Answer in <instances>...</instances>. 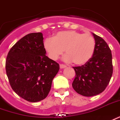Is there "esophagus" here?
I'll return each mask as SVG.
<instances>
[{
  "label": "esophagus",
  "mask_w": 120,
  "mask_h": 120,
  "mask_svg": "<svg viewBox=\"0 0 120 120\" xmlns=\"http://www.w3.org/2000/svg\"><path fill=\"white\" fill-rule=\"evenodd\" d=\"M66 68V66L65 65H63V64H60V69H64Z\"/></svg>",
  "instance_id": "34e87169"
}]
</instances>
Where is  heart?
<instances>
[{"label": "heart", "instance_id": "heart-1", "mask_svg": "<svg viewBox=\"0 0 120 120\" xmlns=\"http://www.w3.org/2000/svg\"><path fill=\"white\" fill-rule=\"evenodd\" d=\"M43 47L48 56L57 60L65 50L63 60L73 62L78 66L84 65L94 55L95 41L92 35L82 34L75 30H62L57 32L53 38H46Z\"/></svg>", "mask_w": 120, "mask_h": 120}]
</instances>
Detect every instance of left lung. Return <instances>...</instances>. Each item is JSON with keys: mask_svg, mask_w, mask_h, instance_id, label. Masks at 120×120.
I'll list each match as a JSON object with an SVG mask.
<instances>
[{"mask_svg": "<svg viewBox=\"0 0 120 120\" xmlns=\"http://www.w3.org/2000/svg\"><path fill=\"white\" fill-rule=\"evenodd\" d=\"M95 49L92 58L84 65L75 67L73 89L80 95L91 97L98 95L107 88L112 75V53L105 40L92 33Z\"/></svg>", "mask_w": 120, "mask_h": 120, "instance_id": "1", "label": "left lung"}]
</instances>
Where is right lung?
<instances>
[{
  "mask_svg": "<svg viewBox=\"0 0 120 120\" xmlns=\"http://www.w3.org/2000/svg\"><path fill=\"white\" fill-rule=\"evenodd\" d=\"M57 62L46 56L41 32L31 33L11 48L6 71L11 88L29 102H38L48 95L52 82L59 71Z\"/></svg>",
  "mask_w": 120,
  "mask_h": 120,
  "instance_id": "1",
  "label": "right lung"
}]
</instances>
